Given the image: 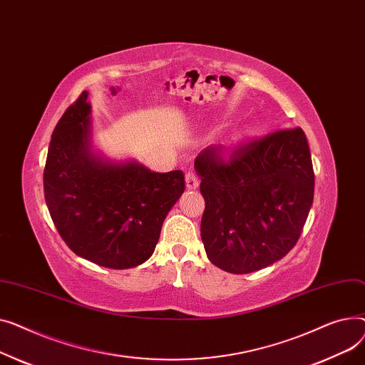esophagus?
Wrapping results in <instances>:
<instances>
[{"label":"esophagus","instance_id":"1","mask_svg":"<svg viewBox=\"0 0 365 365\" xmlns=\"http://www.w3.org/2000/svg\"><path fill=\"white\" fill-rule=\"evenodd\" d=\"M185 184H187V188H188V190H195V188L199 187L200 181H199V178H197L196 174L187 173V174H185Z\"/></svg>","mask_w":365,"mask_h":365}]
</instances>
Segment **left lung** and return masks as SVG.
Wrapping results in <instances>:
<instances>
[{"label": "left lung", "instance_id": "1", "mask_svg": "<svg viewBox=\"0 0 365 365\" xmlns=\"http://www.w3.org/2000/svg\"><path fill=\"white\" fill-rule=\"evenodd\" d=\"M195 168L205 197L200 232L213 265L247 274L286 256L314 200V168L302 128L278 130L231 150L210 145Z\"/></svg>", "mask_w": 365, "mask_h": 365}]
</instances>
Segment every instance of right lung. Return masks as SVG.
Listing matches in <instances>:
<instances>
[{"mask_svg":"<svg viewBox=\"0 0 365 365\" xmlns=\"http://www.w3.org/2000/svg\"><path fill=\"white\" fill-rule=\"evenodd\" d=\"M88 93L57 122L44 168V196L63 242L81 258L125 269L145 262L185 190L184 174L140 163H106L88 150Z\"/></svg>","mask_w":365,"mask_h":365,"instance_id":"1","label":"right lung"}]
</instances>
